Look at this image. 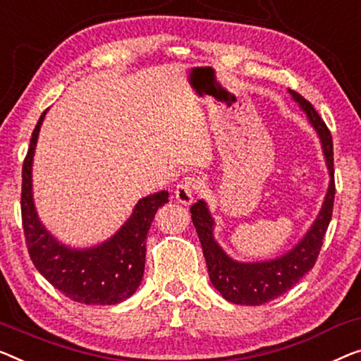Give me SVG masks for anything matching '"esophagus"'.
<instances>
[{
    "label": "esophagus",
    "mask_w": 361,
    "mask_h": 361,
    "mask_svg": "<svg viewBox=\"0 0 361 361\" xmlns=\"http://www.w3.org/2000/svg\"><path fill=\"white\" fill-rule=\"evenodd\" d=\"M199 192V185L195 178H188L183 180L178 186H176V191H175V196L176 199L181 204H185V206H190V204L195 201L196 195Z\"/></svg>",
    "instance_id": "esophagus-1"
}]
</instances>
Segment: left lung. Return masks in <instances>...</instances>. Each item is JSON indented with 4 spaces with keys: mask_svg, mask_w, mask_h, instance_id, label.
Here are the masks:
<instances>
[{
    "mask_svg": "<svg viewBox=\"0 0 361 361\" xmlns=\"http://www.w3.org/2000/svg\"><path fill=\"white\" fill-rule=\"evenodd\" d=\"M290 94L298 102L301 110L306 113L316 133L319 134L322 150L329 170V188L322 202V207L314 224L301 238L292 251L271 261L261 262H238L225 255L214 238V219L209 212L207 204L197 201L190 207L191 219L201 241L204 257L209 269V277L215 288L225 300L235 305L257 306L281 297L287 290L295 287L300 279L310 272L318 259L322 240L329 227L334 207L336 183H334V150H332V136L329 128L314 110L308 100L298 92L290 90Z\"/></svg>",
    "mask_w": 361,
    "mask_h": 361,
    "instance_id": "obj_1",
    "label": "left lung"
}]
</instances>
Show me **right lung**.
<instances>
[{
	"instance_id": "add662e5",
	"label": "right lung",
	"mask_w": 361,
	"mask_h": 361,
	"mask_svg": "<svg viewBox=\"0 0 361 361\" xmlns=\"http://www.w3.org/2000/svg\"><path fill=\"white\" fill-rule=\"evenodd\" d=\"M47 110L32 133L23 165L20 212L27 251L43 277L63 295L84 305H116L136 292L146 264V238L159 207L169 192L142 197L125 225L105 243L87 250L61 245L40 224L32 197V160Z\"/></svg>"
}]
</instances>
